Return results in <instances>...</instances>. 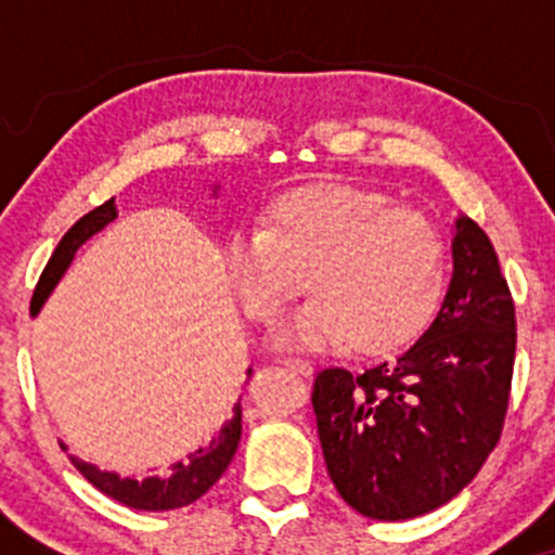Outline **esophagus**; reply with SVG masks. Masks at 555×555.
<instances>
[{"instance_id":"1","label":"esophagus","mask_w":555,"mask_h":555,"mask_svg":"<svg viewBox=\"0 0 555 555\" xmlns=\"http://www.w3.org/2000/svg\"><path fill=\"white\" fill-rule=\"evenodd\" d=\"M279 362H282L284 367H289V371H295V373H299V375H310L313 373V362L310 360H302V358H279Z\"/></svg>"}]
</instances>
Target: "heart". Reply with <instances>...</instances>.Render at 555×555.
<instances>
[{
	"label": "heart",
	"instance_id": "b5f03b06",
	"mask_svg": "<svg viewBox=\"0 0 555 555\" xmlns=\"http://www.w3.org/2000/svg\"><path fill=\"white\" fill-rule=\"evenodd\" d=\"M242 310L271 326L302 289L310 297L279 328L284 347L349 344L380 352L423 334L449 289V242L428 216L362 184H308L279 195L263 229L224 247Z\"/></svg>",
	"mask_w": 555,
	"mask_h": 555
}]
</instances>
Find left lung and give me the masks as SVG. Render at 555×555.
Listing matches in <instances>:
<instances>
[{
  "mask_svg": "<svg viewBox=\"0 0 555 555\" xmlns=\"http://www.w3.org/2000/svg\"><path fill=\"white\" fill-rule=\"evenodd\" d=\"M454 276L436 321L397 360L323 367L313 410L336 490L362 517L399 521L454 499L499 443L517 315L488 234L456 219Z\"/></svg>",
  "mask_w": 555,
  "mask_h": 555,
  "instance_id": "left-lung-1",
  "label": "left lung"
}]
</instances>
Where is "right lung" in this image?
I'll list each match as a JSON object with an SVG mask.
<instances>
[{"label":"right lung","mask_w":555,"mask_h":555,"mask_svg":"<svg viewBox=\"0 0 555 555\" xmlns=\"http://www.w3.org/2000/svg\"><path fill=\"white\" fill-rule=\"evenodd\" d=\"M117 219V203L106 201L99 208L88 211L82 219L75 221L69 227V232L60 240L56 250L49 258L47 269H43L41 279H38L34 299H30V315H36L41 310V305L47 302V297L52 295L56 282L62 279V273L67 271V266L73 263L75 253L86 240H91L95 232H101L109 221ZM253 367H247V380H250ZM242 436V406L240 401L234 404V415L224 428L219 430V436H214L211 441L203 443L201 449H195L193 454L184 456L182 462H175L169 467L167 475L162 477H145V480H130V477H119L114 473H101L99 467L86 462H75V467L80 469V475L91 482L93 488H99L101 493H106L109 499L125 503L130 508H140V512H169V508L188 506L201 499L208 488L224 475V469L232 462L234 451H237Z\"/></svg>","instance_id":"1"}]
</instances>
